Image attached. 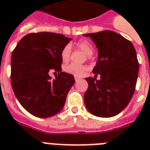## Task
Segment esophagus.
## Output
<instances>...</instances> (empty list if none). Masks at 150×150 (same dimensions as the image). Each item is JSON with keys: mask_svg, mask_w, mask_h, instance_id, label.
I'll use <instances>...</instances> for the list:
<instances>
[{"mask_svg": "<svg viewBox=\"0 0 150 150\" xmlns=\"http://www.w3.org/2000/svg\"><path fill=\"white\" fill-rule=\"evenodd\" d=\"M75 81L77 82V81H79V80H81V78L77 77V76H75Z\"/></svg>", "mask_w": 150, "mask_h": 150, "instance_id": "esophagus-1", "label": "esophagus"}]
</instances>
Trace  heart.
Wrapping results in <instances>:
<instances>
[{
    "label": "heart",
    "mask_w": 150,
    "mask_h": 150,
    "mask_svg": "<svg viewBox=\"0 0 150 150\" xmlns=\"http://www.w3.org/2000/svg\"><path fill=\"white\" fill-rule=\"evenodd\" d=\"M75 47H77L78 49L85 53L87 55V58L92 55L93 52H94V47L92 45L91 42H89L87 40H81V41H77L75 43ZM70 54H71V48L69 45L64 46L61 52V58L62 59L63 62H68L70 58ZM64 70L65 72L69 73L73 75L74 76H77V77H81L87 71V67L85 65H78L75 64H69L66 66H64Z\"/></svg>",
    "instance_id": "heart-1"
}]
</instances>
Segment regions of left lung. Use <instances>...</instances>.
Instances as JSON below:
<instances>
[{
    "instance_id": "obj_1",
    "label": "left lung",
    "mask_w": 150,
    "mask_h": 150,
    "mask_svg": "<svg viewBox=\"0 0 150 150\" xmlns=\"http://www.w3.org/2000/svg\"><path fill=\"white\" fill-rule=\"evenodd\" d=\"M98 51L92 70L100 80L86 78L88 87L84 95L86 109L98 117H112L129 103L136 89L139 62L132 43L112 31L86 34Z\"/></svg>"
}]
</instances>
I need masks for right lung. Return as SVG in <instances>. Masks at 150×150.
Segmentation results:
<instances>
[{"mask_svg": "<svg viewBox=\"0 0 150 150\" xmlns=\"http://www.w3.org/2000/svg\"><path fill=\"white\" fill-rule=\"evenodd\" d=\"M71 40L57 33H30L12 52V89L21 105L36 117L59 112L75 83L72 75L62 71L61 52ZM53 71L59 75L52 80L49 72Z\"/></svg>", "mask_w": 150, "mask_h": 150, "instance_id": "obj_1", "label": "right lung"}]
</instances>
